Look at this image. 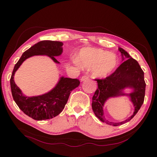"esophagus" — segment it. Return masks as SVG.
Masks as SVG:
<instances>
[{
  "label": "esophagus",
  "mask_w": 157,
  "mask_h": 157,
  "mask_svg": "<svg viewBox=\"0 0 157 157\" xmlns=\"http://www.w3.org/2000/svg\"><path fill=\"white\" fill-rule=\"evenodd\" d=\"M88 78H89L88 76H87V75H84V76L82 77L81 79H80V80H81V82H83V81L87 80V79H88Z\"/></svg>",
  "instance_id": "esophagus-1"
}]
</instances>
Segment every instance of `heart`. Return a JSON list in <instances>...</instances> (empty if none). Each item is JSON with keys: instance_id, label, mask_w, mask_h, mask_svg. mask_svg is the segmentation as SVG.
Masks as SVG:
<instances>
[{"instance_id": "heart-1", "label": "heart", "mask_w": 157, "mask_h": 157, "mask_svg": "<svg viewBox=\"0 0 157 157\" xmlns=\"http://www.w3.org/2000/svg\"><path fill=\"white\" fill-rule=\"evenodd\" d=\"M78 61L82 67L91 69L97 78H105L115 71L118 59L113 53L101 48L87 47L79 52Z\"/></svg>"}]
</instances>
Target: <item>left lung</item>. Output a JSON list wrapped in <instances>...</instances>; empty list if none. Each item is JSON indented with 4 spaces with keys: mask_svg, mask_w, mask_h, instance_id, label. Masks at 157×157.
<instances>
[{
    "mask_svg": "<svg viewBox=\"0 0 157 157\" xmlns=\"http://www.w3.org/2000/svg\"><path fill=\"white\" fill-rule=\"evenodd\" d=\"M123 59L125 61L111 75L104 79H95L98 83V88L92 97V107L96 116L101 121L113 126L122 125L130 121L136 115L144 101L146 83L144 71L136 60L132 58L125 51L119 48ZM132 87L134 92L129 95L135 106L134 114L124 122L120 123L109 122L106 120L103 113V106L109 98L123 95L122 90L125 87Z\"/></svg>",
    "mask_w": 157,
    "mask_h": 157,
    "instance_id": "1",
    "label": "left lung"
}]
</instances>
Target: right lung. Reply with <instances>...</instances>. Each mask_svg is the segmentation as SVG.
I'll return each mask as SVG.
<instances>
[{
  "instance_id": "add662e5",
  "label": "right lung",
  "mask_w": 157,
  "mask_h": 157,
  "mask_svg": "<svg viewBox=\"0 0 157 157\" xmlns=\"http://www.w3.org/2000/svg\"><path fill=\"white\" fill-rule=\"evenodd\" d=\"M63 43L57 41L42 40L32 46L23 53L16 63L10 79L13 98L19 108L35 120L50 119L57 116L65 108L71 92L78 87L80 82L78 79L61 78L56 87L45 94L33 97L23 96L14 82L15 71L26 59L34 55H48L55 63L59 62L55 59L63 52Z\"/></svg>"
}]
</instances>
